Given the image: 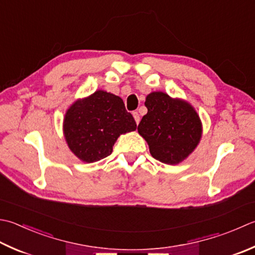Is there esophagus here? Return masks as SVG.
<instances>
[{
	"label": "esophagus",
	"instance_id": "34e87169",
	"mask_svg": "<svg viewBox=\"0 0 255 255\" xmlns=\"http://www.w3.org/2000/svg\"><path fill=\"white\" fill-rule=\"evenodd\" d=\"M132 116H133L134 122H136V124L138 125L139 122H140V117H139V114H138L137 112H133V113H132Z\"/></svg>",
	"mask_w": 255,
	"mask_h": 255
}]
</instances>
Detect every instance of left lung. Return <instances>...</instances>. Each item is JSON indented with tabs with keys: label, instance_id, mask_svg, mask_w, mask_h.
I'll return each instance as SVG.
<instances>
[{
	"label": "left lung",
	"instance_id": "8db88e82",
	"mask_svg": "<svg viewBox=\"0 0 255 255\" xmlns=\"http://www.w3.org/2000/svg\"><path fill=\"white\" fill-rule=\"evenodd\" d=\"M148 113L138 125L151 156L160 162L178 164L190 156L202 137V123L190 103L163 92L147 95Z\"/></svg>",
	"mask_w": 255,
	"mask_h": 255
}]
</instances>
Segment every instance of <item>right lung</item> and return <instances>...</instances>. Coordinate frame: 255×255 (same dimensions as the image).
Listing matches in <instances>:
<instances>
[{
  "instance_id": "obj_1",
  "label": "right lung",
  "mask_w": 255,
  "mask_h": 255,
  "mask_svg": "<svg viewBox=\"0 0 255 255\" xmlns=\"http://www.w3.org/2000/svg\"><path fill=\"white\" fill-rule=\"evenodd\" d=\"M136 128V122L126 111L123 99L103 89L75 101L63 121L68 148L79 160L87 163L109 156L118 137Z\"/></svg>"
}]
</instances>
